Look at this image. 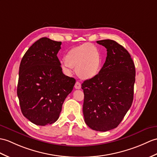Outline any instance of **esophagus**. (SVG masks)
<instances>
[{"instance_id":"34e87169","label":"esophagus","mask_w":157,"mask_h":157,"mask_svg":"<svg viewBox=\"0 0 157 157\" xmlns=\"http://www.w3.org/2000/svg\"><path fill=\"white\" fill-rule=\"evenodd\" d=\"M81 83H80L79 82H76V83H75V89H78V90H79V89H81Z\"/></svg>"}]
</instances>
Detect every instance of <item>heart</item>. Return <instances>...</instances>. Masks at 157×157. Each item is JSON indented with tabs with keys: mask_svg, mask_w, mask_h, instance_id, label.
Segmentation results:
<instances>
[{
	"mask_svg": "<svg viewBox=\"0 0 157 157\" xmlns=\"http://www.w3.org/2000/svg\"><path fill=\"white\" fill-rule=\"evenodd\" d=\"M101 66V56L100 50L92 43H84L73 47L65 56L62 67L69 71L75 68V72L80 78L90 79L99 74Z\"/></svg>",
	"mask_w": 157,
	"mask_h": 157,
	"instance_id": "heart-1",
	"label": "heart"
}]
</instances>
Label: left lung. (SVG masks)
I'll use <instances>...</instances> for the list:
<instances>
[{
  "label": "left lung",
  "mask_w": 157,
  "mask_h": 157,
  "mask_svg": "<svg viewBox=\"0 0 157 157\" xmlns=\"http://www.w3.org/2000/svg\"><path fill=\"white\" fill-rule=\"evenodd\" d=\"M97 43L107 49V57L98 75L82 84L83 113L90 128L105 132L116 128L132 105L136 71L130 53L121 45L110 39Z\"/></svg>",
  "instance_id": "1"
}]
</instances>
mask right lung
Listing matches in <instances>:
<instances>
[{
	"instance_id": "obj_1",
	"label": "right lung",
	"mask_w": 157,
	"mask_h": 157,
	"mask_svg": "<svg viewBox=\"0 0 157 157\" xmlns=\"http://www.w3.org/2000/svg\"><path fill=\"white\" fill-rule=\"evenodd\" d=\"M61 41L47 37L34 43L22 58L17 96L23 116L36 125L56 122L75 79L62 72L57 54Z\"/></svg>"
}]
</instances>
